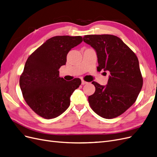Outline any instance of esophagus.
<instances>
[{"label": "esophagus", "mask_w": 157, "mask_h": 157, "mask_svg": "<svg viewBox=\"0 0 157 157\" xmlns=\"http://www.w3.org/2000/svg\"><path fill=\"white\" fill-rule=\"evenodd\" d=\"M81 84H82V85H84V84H88V82H86V81H84V80H82Z\"/></svg>", "instance_id": "obj_1"}]
</instances>
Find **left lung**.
I'll list each match as a JSON object with an SVG mask.
<instances>
[{"label": "left lung", "mask_w": 157, "mask_h": 157, "mask_svg": "<svg viewBox=\"0 0 157 157\" xmlns=\"http://www.w3.org/2000/svg\"><path fill=\"white\" fill-rule=\"evenodd\" d=\"M83 40L96 52L97 69L110 72L106 86L92 82L96 91L88 97L90 107L103 118L117 117L135 103L143 86L138 59L117 36L88 35Z\"/></svg>", "instance_id": "8db88e82"}]
</instances>
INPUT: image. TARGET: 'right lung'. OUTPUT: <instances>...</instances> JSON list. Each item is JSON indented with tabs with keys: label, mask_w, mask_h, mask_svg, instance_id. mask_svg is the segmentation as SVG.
<instances>
[{
	"label": "right lung",
	"mask_w": 157,
	"mask_h": 157,
	"mask_svg": "<svg viewBox=\"0 0 157 157\" xmlns=\"http://www.w3.org/2000/svg\"><path fill=\"white\" fill-rule=\"evenodd\" d=\"M82 42L80 36L52 37L28 58L20 78L25 101L38 115L51 119L70 105V97L81 84L80 78L66 82L59 69L67 61L71 48Z\"/></svg>",
	"instance_id": "obj_1"
}]
</instances>
